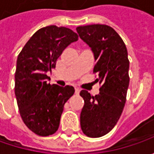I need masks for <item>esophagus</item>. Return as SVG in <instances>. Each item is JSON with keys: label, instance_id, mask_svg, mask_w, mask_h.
Masks as SVG:
<instances>
[{"label": "esophagus", "instance_id": "1", "mask_svg": "<svg viewBox=\"0 0 154 154\" xmlns=\"http://www.w3.org/2000/svg\"><path fill=\"white\" fill-rule=\"evenodd\" d=\"M80 90L78 88V87H75V94H77V95H78V94L80 93Z\"/></svg>", "mask_w": 154, "mask_h": 154}]
</instances>
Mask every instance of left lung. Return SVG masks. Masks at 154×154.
<instances>
[{"label": "left lung", "instance_id": "left-lung-1", "mask_svg": "<svg viewBox=\"0 0 154 154\" xmlns=\"http://www.w3.org/2000/svg\"><path fill=\"white\" fill-rule=\"evenodd\" d=\"M80 38L92 48L98 74L99 94L92 96L86 90L80 95L84 99L80 113V127L88 137L105 135L115 127L123 110L128 84L129 61L123 40L112 27L89 25L76 28Z\"/></svg>", "mask_w": 154, "mask_h": 154}]
</instances>
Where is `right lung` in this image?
<instances>
[{
    "label": "right lung",
    "mask_w": 154,
    "mask_h": 154,
    "mask_svg": "<svg viewBox=\"0 0 154 154\" xmlns=\"http://www.w3.org/2000/svg\"><path fill=\"white\" fill-rule=\"evenodd\" d=\"M78 34L67 27L49 26L37 31L17 59L14 92L24 123L39 136L57 131L64 104L74 93L65 87L48 83L47 75L56 68V61Z\"/></svg>",
    "instance_id": "add662e5"
}]
</instances>
